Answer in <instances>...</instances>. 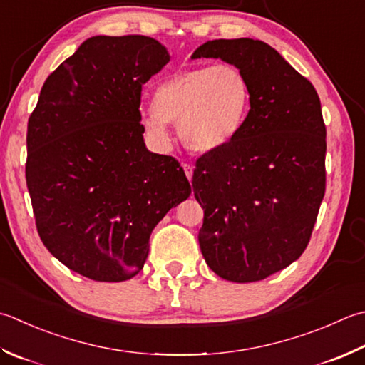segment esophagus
Listing matches in <instances>:
<instances>
[{"mask_svg": "<svg viewBox=\"0 0 365 365\" xmlns=\"http://www.w3.org/2000/svg\"><path fill=\"white\" fill-rule=\"evenodd\" d=\"M183 170H185V174H187L188 180H191V177H192V166H191V164L185 163V164H183Z\"/></svg>", "mask_w": 365, "mask_h": 365, "instance_id": "esophagus-1", "label": "esophagus"}]
</instances>
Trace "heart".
<instances>
[{
  "label": "heart",
  "instance_id": "obj_1",
  "mask_svg": "<svg viewBox=\"0 0 365 365\" xmlns=\"http://www.w3.org/2000/svg\"><path fill=\"white\" fill-rule=\"evenodd\" d=\"M248 107L250 85L239 68L197 66L178 71L156 88L144 125L148 133L164 138L168 123H177L185 147L215 152L237 135Z\"/></svg>",
  "mask_w": 365,
  "mask_h": 365
}]
</instances>
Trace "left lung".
I'll list each match as a JSON object with an SVG mask.
<instances>
[{"mask_svg":"<svg viewBox=\"0 0 365 365\" xmlns=\"http://www.w3.org/2000/svg\"><path fill=\"white\" fill-rule=\"evenodd\" d=\"M192 58H220L245 74L250 110L240 131L196 160L204 209L199 247L213 272L259 282L304 253L326 191V126L315 87L275 48L215 39Z\"/></svg>","mask_w":365,"mask_h":365,"instance_id":"8db88e82","label":"left lung"}]
</instances>
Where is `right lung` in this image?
Here are the masks:
<instances>
[{"mask_svg":"<svg viewBox=\"0 0 365 365\" xmlns=\"http://www.w3.org/2000/svg\"><path fill=\"white\" fill-rule=\"evenodd\" d=\"M169 60L148 36H93L47 77L28 120L39 237L95 282L139 274L153 227L191 195L180 163L148 152L142 135V85Z\"/></svg>","mask_w":365,"mask_h":365,"instance_id":"1","label":"right lung"}]
</instances>
